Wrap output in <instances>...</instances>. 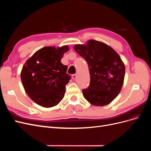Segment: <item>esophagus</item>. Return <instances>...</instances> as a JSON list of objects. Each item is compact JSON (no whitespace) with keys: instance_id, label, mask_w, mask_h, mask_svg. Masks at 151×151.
<instances>
[{"instance_id":"34e87169","label":"esophagus","mask_w":151,"mask_h":151,"mask_svg":"<svg viewBox=\"0 0 151 151\" xmlns=\"http://www.w3.org/2000/svg\"><path fill=\"white\" fill-rule=\"evenodd\" d=\"M72 78L74 80H76L77 79V75L76 74H73L72 75Z\"/></svg>"}]
</instances>
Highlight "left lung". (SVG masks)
I'll list each match as a JSON object with an SVG mask.
<instances>
[{
  "instance_id": "obj_1",
  "label": "left lung",
  "mask_w": 151,
  "mask_h": 151,
  "mask_svg": "<svg viewBox=\"0 0 151 151\" xmlns=\"http://www.w3.org/2000/svg\"><path fill=\"white\" fill-rule=\"evenodd\" d=\"M74 48L89 67L90 84L83 89L84 97L94 106L110 103L120 93L124 81L125 67L119 55L106 44L94 40Z\"/></svg>"
}]
</instances>
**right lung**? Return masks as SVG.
<instances>
[{
	"mask_svg": "<svg viewBox=\"0 0 151 151\" xmlns=\"http://www.w3.org/2000/svg\"><path fill=\"white\" fill-rule=\"evenodd\" d=\"M68 50V46L42 48L22 67V86L29 97L40 106H56L64 96L70 76L66 73L67 66L62 64L61 59Z\"/></svg>",
	"mask_w": 151,
	"mask_h": 151,
	"instance_id": "obj_1",
	"label": "right lung"
}]
</instances>
